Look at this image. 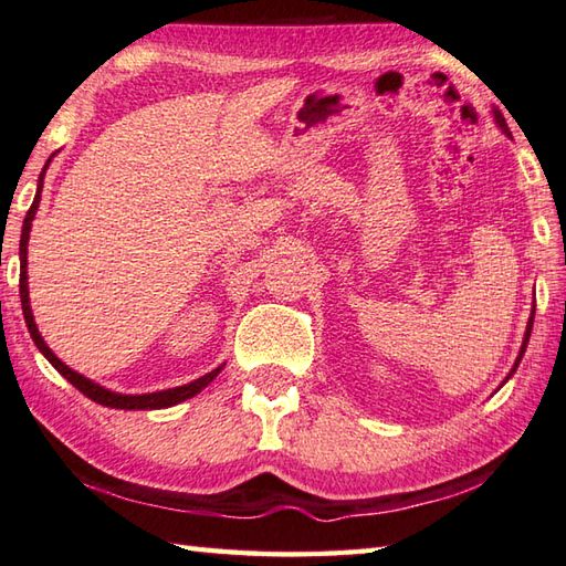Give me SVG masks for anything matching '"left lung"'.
<instances>
[{
  "label": "left lung",
  "instance_id": "obj_1",
  "mask_svg": "<svg viewBox=\"0 0 566 566\" xmlns=\"http://www.w3.org/2000/svg\"><path fill=\"white\" fill-rule=\"evenodd\" d=\"M493 117H495V123H497V127L500 130H503L507 137H513L510 135V130H507V123H505V117H503V113H500L497 108H493ZM532 323H535V305H532V313H530V319H527V329H525V337H522V345H520V355H517V359H515V365H513V369L507 371V377H505V381L515 375V369H517V365L522 361V355H525V349H527V343H530V333H532ZM503 381V384H505Z\"/></svg>",
  "mask_w": 566,
  "mask_h": 566
}]
</instances>
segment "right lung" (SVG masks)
Here are the masks:
<instances>
[{"label":"right lung","mask_w":566,"mask_h":566,"mask_svg":"<svg viewBox=\"0 0 566 566\" xmlns=\"http://www.w3.org/2000/svg\"><path fill=\"white\" fill-rule=\"evenodd\" d=\"M53 157V155H51ZM49 157V163H51ZM44 165V172L39 175V185H36V197H34V205L27 211V219H24V227H21V241H19V263H21V273H19V295H21V311H24V319H27V327H29V335L34 339V345L39 347L41 355H44L61 377H66L73 387H76L85 397L93 399L95 403H103V407H111V409H125V411H150V409H167V407H175V403H182L191 397H197L201 389H207L211 381L219 377V371L223 369V365H219L217 369L207 371L205 377H199L189 384H182V387H175V389H163V391H150V394H117L101 387V384L91 381L88 377L78 375V371H73L69 365H63V361L53 355L51 347L44 343V337H41L39 327L34 323V313H31V303H29V275H27V253H29V231H31V221L36 217V209H39V201H41V187H44V175H46V167Z\"/></svg>","instance_id":"add662e5"}]
</instances>
